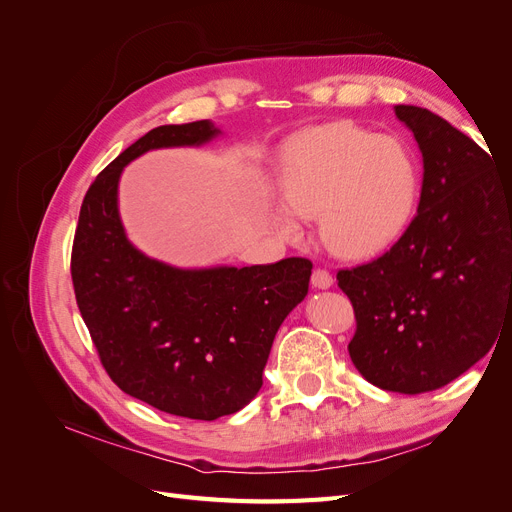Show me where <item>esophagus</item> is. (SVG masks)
Here are the masks:
<instances>
[{"mask_svg":"<svg viewBox=\"0 0 512 512\" xmlns=\"http://www.w3.org/2000/svg\"><path fill=\"white\" fill-rule=\"evenodd\" d=\"M312 286L318 290H327L333 286V275L324 269H316L312 273Z\"/></svg>","mask_w":512,"mask_h":512,"instance_id":"esophagus-1","label":"esophagus"}]
</instances>
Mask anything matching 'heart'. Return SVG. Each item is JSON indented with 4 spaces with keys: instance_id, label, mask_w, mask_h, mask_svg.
<instances>
[{
    "instance_id": "obj_1",
    "label": "heart",
    "mask_w": 512,
    "mask_h": 512,
    "mask_svg": "<svg viewBox=\"0 0 512 512\" xmlns=\"http://www.w3.org/2000/svg\"><path fill=\"white\" fill-rule=\"evenodd\" d=\"M282 190L301 218H320L322 243L337 256L365 258L391 247L418 203V168L395 136L350 121L309 130L286 147ZM286 235L297 224L280 220Z\"/></svg>"
}]
</instances>
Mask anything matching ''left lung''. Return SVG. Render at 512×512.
<instances>
[{
    "label": "left lung",
    "mask_w": 512,
    "mask_h": 512,
    "mask_svg": "<svg viewBox=\"0 0 512 512\" xmlns=\"http://www.w3.org/2000/svg\"><path fill=\"white\" fill-rule=\"evenodd\" d=\"M395 115L423 156L418 211L389 252L337 282L356 316L354 367L378 389L418 395L483 359L512 314V181L427 108Z\"/></svg>",
    "instance_id": "obj_1"
}]
</instances>
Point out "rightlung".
Masks as SVG:
<instances>
[{
	"label": "right lung",
	"instance_id": "add662e5",
	"mask_svg": "<svg viewBox=\"0 0 512 512\" xmlns=\"http://www.w3.org/2000/svg\"><path fill=\"white\" fill-rule=\"evenodd\" d=\"M220 134L205 119L138 138L91 183L72 245L76 303L108 376L130 397L196 421L235 414L258 395L275 333L312 275L305 258L179 269L130 243L123 168L151 149L200 147Z\"/></svg>",
	"mask_w": 512,
	"mask_h": 512
}]
</instances>
